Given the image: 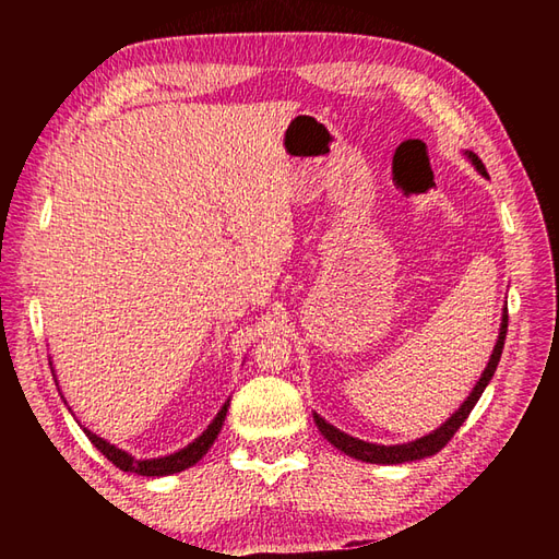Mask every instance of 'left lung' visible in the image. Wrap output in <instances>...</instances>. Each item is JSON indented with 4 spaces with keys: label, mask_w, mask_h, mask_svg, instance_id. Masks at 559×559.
Returning <instances> with one entry per match:
<instances>
[{
    "label": "left lung",
    "mask_w": 559,
    "mask_h": 559,
    "mask_svg": "<svg viewBox=\"0 0 559 559\" xmlns=\"http://www.w3.org/2000/svg\"><path fill=\"white\" fill-rule=\"evenodd\" d=\"M463 156H466L473 163V168H476L480 175L488 177V173H485V165L480 163V158L476 156V153L466 151V153H463ZM504 338H507V307L502 310L500 336H497V343H495V348H492L490 360H488V365H485V370H483L480 379L476 382V386H473L468 399L461 403L459 411L451 413V418H447L430 435L413 439V442H403V444H374V442H365V439H358V437H353L348 432L338 430V427L326 423L322 415L312 413L314 415V423L319 427V432H322L324 439H329V442L334 444L338 451H343V454L358 459V461H365V463H384V466H396V463H408V461H418V459H427V456L437 454V451L444 449L449 439L456 435L459 427L466 423L468 413L473 411V406H476L478 399L483 396L485 386L490 384V379H492L497 365H500V358H502Z\"/></svg>",
    "instance_id": "8db88e82"
}]
</instances>
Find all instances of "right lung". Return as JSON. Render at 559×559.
I'll list each match as a JSON object with an SVG mask.
<instances>
[{
    "instance_id": "obj_1",
    "label": "right lung",
    "mask_w": 559,
    "mask_h": 559,
    "mask_svg": "<svg viewBox=\"0 0 559 559\" xmlns=\"http://www.w3.org/2000/svg\"><path fill=\"white\" fill-rule=\"evenodd\" d=\"M52 377H55V370H52ZM228 406H230V399L223 403L221 411L216 413V418L209 423L206 430L201 432L194 442H189L187 447L173 451V454L158 456V459H136L129 454V451L110 444L108 439H103L96 432H91L88 427H83V432H86V437L91 439V444L96 447L105 459L112 461L120 471L139 473V476H146V478H160V476H173V473H180L185 468H192L201 456H206V451L211 449L213 442H216V437L225 423V413H228Z\"/></svg>"
}]
</instances>
